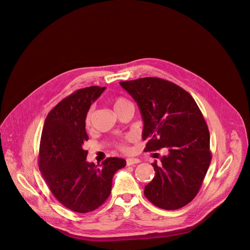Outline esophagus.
Returning <instances> with one entry per match:
<instances>
[{"label":"esophagus","instance_id":"obj_1","mask_svg":"<svg viewBox=\"0 0 250 250\" xmlns=\"http://www.w3.org/2000/svg\"><path fill=\"white\" fill-rule=\"evenodd\" d=\"M141 160L138 159V158H127L126 159V165L127 166H131V165H134V164H138L140 163Z\"/></svg>","mask_w":250,"mask_h":250}]
</instances>
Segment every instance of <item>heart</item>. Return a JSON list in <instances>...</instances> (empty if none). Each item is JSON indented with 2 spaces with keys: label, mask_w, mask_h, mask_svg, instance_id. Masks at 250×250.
Segmentation results:
<instances>
[{
  "label": "heart",
  "mask_w": 250,
  "mask_h": 250,
  "mask_svg": "<svg viewBox=\"0 0 250 250\" xmlns=\"http://www.w3.org/2000/svg\"><path fill=\"white\" fill-rule=\"evenodd\" d=\"M126 104H129V102L126 99L123 98V97H118V98L114 99V101H113L114 110L119 108V107L125 106V105H126ZM93 114H94V110H93V107H91V108L88 109V111H87V113L85 115V125L86 126H90L91 125L92 120H93ZM126 140L128 141V140H130V138H127ZM119 148L121 150H123V151H127V146H126L125 143H120Z\"/></svg>",
  "instance_id": "heart-1"
}]
</instances>
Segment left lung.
<instances>
[{
    "instance_id": "left-lung-1",
    "label": "left lung",
    "mask_w": 250,
    "mask_h": 250,
    "mask_svg": "<svg viewBox=\"0 0 250 250\" xmlns=\"http://www.w3.org/2000/svg\"><path fill=\"white\" fill-rule=\"evenodd\" d=\"M143 121L145 152L166 148L145 197L165 210L184 207L196 197L210 165V134L194 98L178 85L158 78L122 82Z\"/></svg>"
}]
</instances>
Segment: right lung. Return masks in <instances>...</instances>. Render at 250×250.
I'll return each mask as SVG.
<instances>
[{
    "label": "right lung",
    "mask_w": 250,
    "mask_h": 250,
    "mask_svg": "<svg viewBox=\"0 0 250 250\" xmlns=\"http://www.w3.org/2000/svg\"><path fill=\"white\" fill-rule=\"evenodd\" d=\"M105 89L90 86L62 99L48 113L41 135L39 169L53 196L77 213L92 212L106 202L114 173L126 165L118 157H107L99 167L86 161L85 115Z\"/></svg>",
    "instance_id": "right-lung-1"
}]
</instances>
